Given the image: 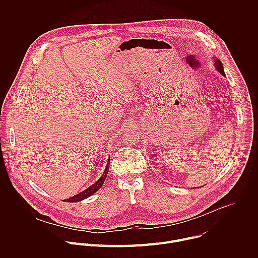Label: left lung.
Listing matches in <instances>:
<instances>
[{"mask_svg": "<svg viewBox=\"0 0 258 258\" xmlns=\"http://www.w3.org/2000/svg\"><path fill=\"white\" fill-rule=\"evenodd\" d=\"M215 67L216 69L219 71V73H222L223 76H225V71H224V67H223V63L220 62L218 59L215 61Z\"/></svg>", "mask_w": 258, "mask_h": 258, "instance_id": "obj_1", "label": "left lung"}]
</instances>
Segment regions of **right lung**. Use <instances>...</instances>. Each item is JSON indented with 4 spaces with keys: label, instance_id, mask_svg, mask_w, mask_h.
<instances>
[{
    "label": "right lung",
    "instance_id": "add662e5",
    "mask_svg": "<svg viewBox=\"0 0 258 258\" xmlns=\"http://www.w3.org/2000/svg\"><path fill=\"white\" fill-rule=\"evenodd\" d=\"M109 164H110V157H109L108 163H107V165H106V168H105V170H104V173H103L102 176L94 183V185H92L91 187H89L87 190H85V191H83V192L77 194L76 196H73V197H71V198H68V199L66 200V202H71V203H73V202H80V201H82V200H84V199L90 197V196L93 195L94 193H96V192L102 187V185H103L105 179H106V177H107V173H108V170H109Z\"/></svg>",
    "mask_w": 258,
    "mask_h": 258
}]
</instances>
